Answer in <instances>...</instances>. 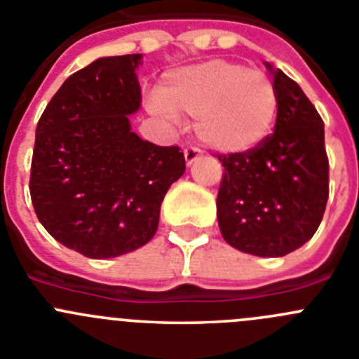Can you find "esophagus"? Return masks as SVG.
I'll use <instances>...</instances> for the list:
<instances>
[{
  "label": "esophagus",
  "instance_id": "34e87169",
  "mask_svg": "<svg viewBox=\"0 0 359 359\" xmlns=\"http://www.w3.org/2000/svg\"><path fill=\"white\" fill-rule=\"evenodd\" d=\"M201 156V149L196 148V146H189V148L185 149V162L187 165H190V163L196 162L197 158Z\"/></svg>",
  "mask_w": 359,
  "mask_h": 359
}]
</instances>
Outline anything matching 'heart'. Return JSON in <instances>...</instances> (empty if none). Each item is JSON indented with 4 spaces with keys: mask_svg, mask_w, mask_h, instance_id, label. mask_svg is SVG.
<instances>
[{
    "mask_svg": "<svg viewBox=\"0 0 359 359\" xmlns=\"http://www.w3.org/2000/svg\"><path fill=\"white\" fill-rule=\"evenodd\" d=\"M153 107L197 118L196 132L208 148L243 153L268 137L278 97L264 72L211 60L167 74Z\"/></svg>",
    "mask_w": 359,
    "mask_h": 359,
    "instance_id": "1",
    "label": "heart"
}]
</instances>
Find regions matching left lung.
<instances>
[{"instance_id":"obj_1","label":"left lung","mask_w":359,"mask_h":359,"mask_svg":"<svg viewBox=\"0 0 359 359\" xmlns=\"http://www.w3.org/2000/svg\"><path fill=\"white\" fill-rule=\"evenodd\" d=\"M275 132L255 148L227 153L217 196L220 233L231 247L282 257L316 234L330 196L324 123L302 88L273 70Z\"/></svg>"}]
</instances>
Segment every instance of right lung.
I'll return each instance as SVG.
<instances>
[{
  "label": "right lung",
  "instance_id": "right-lung-1",
  "mask_svg": "<svg viewBox=\"0 0 359 359\" xmlns=\"http://www.w3.org/2000/svg\"><path fill=\"white\" fill-rule=\"evenodd\" d=\"M141 54L100 57L56 91L36 125L29 194L47 233L90 259L148 243L160 204L185 172L177 146L142 141L128 114L141 105Z\"/></svg>",
  "mask_w": 359,
  "mask_h": 359
}]
</instances>
